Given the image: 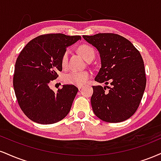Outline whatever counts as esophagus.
Wrapping results in <instances>:
<instances>
[{
    "mask_svg": "<svg viewBox=\"0 0 161 161\" xmlns=\"http://www.w3.org/2000/svg\"><path fill=\"white\" fill-rule=\"evenodd\" d=\"M77 88H78L79 90H80V89L82 88V86H77Z\"/></svg>",
    "mask_w": 161,
    "mask_h": 161,
    "instance_id": "obj_1",
    "label": "esophagus"
}]
</instances>
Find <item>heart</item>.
I'll list each match as a JSON object with an SVG mask.
<instances>
[{
  "mask_svg": "<svg viewBox=\"0 0 161 161\" xmlns=\"http://www.w3.org/2000/svg\"><path fill=\"white\" fill-rule=\"evenodd\" d=\"M78 52L84 58L86 61L93 60L95 55L94 50L92 46L86 45H81L78 48ZM68 59L69 52L65 51L61 56V65L64 69H66L68 67ZM91 73L89 71H69L64 75V82L67 84L74 85V86H82L87 81L90 79Z\"/></svg>",
  "mask_w": 161,
  "mask_h": 161,
  "instance_id": "obj_1",
  "label": "heart"
}]
</instances>
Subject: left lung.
Returning <instances> with one entry per match:
<instances>
[{"label": "left lung", "mask_w": 161, "mask_h": 161, "mask_svg": "<svg viewBox=\"0 0 161 161\" xmlns=\"http://www.w3.org/2000/svg\"><path fill=\"white\" fill-rule=\"evenodd\" d=\"M83 38L97 49L101 68L95 81L111 87L93 86L91 98L97 117L118 123L130 118L138 109L146 86L143 59L139 50L124 36L100 33Z\"/></svg>", "instance_id": "8db88e82"}]
</instances>
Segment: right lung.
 Returning <instances> with one entry per match:
<instances>
[{
	"instance_id": "right-lung-1",
	"label": "right lung",
	"mask_w": 161,
	"mask_h": 161,
	"mask_svg": "<svg viewBox=\"0 0 161 161\" xmlns=\"http://www.w3.org/2000/svg\"><path fill=\"white\" fill-rule=\"evenodd\" d=\"M80 36L47 34L38 36L27 44L17 58L13 74V88L17 101L25 115L34 122L51 125L67 116L78 88L64 86L58 92L49 83L62 71L61 56L67 46Z\"/></svg>"
}]
</instances>
